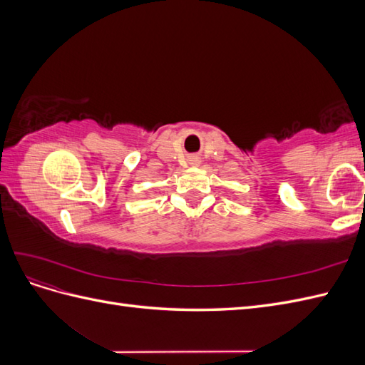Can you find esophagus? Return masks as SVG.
<instances>
[{"mask_svg": "<svg viewBox=\"0 0 365 365\" xmlns=\"http://www.w3.org/2000/svg\"><path fill=\"white\" fill-rule=\"evenodd\" d=\"M192 161V164H196L197 163V158H193V160H190Z\"/></svg>", "mask_w": 365, "mask_h": 365, "instance_id": "obj_1", "label": "esophagus"}]
</instances>
